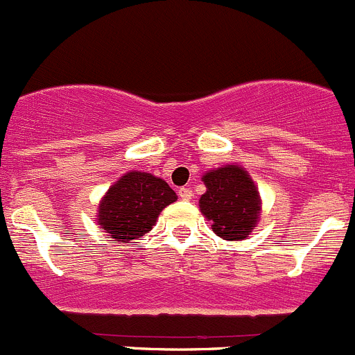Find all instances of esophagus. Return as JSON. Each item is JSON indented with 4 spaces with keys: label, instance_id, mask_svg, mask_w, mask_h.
<instances>
[{
    "label": "esophagus",
    "instance_id": "34e87169",
    "mask_svg": "<svg viewBox=\"0 0 355 355\" xmlns=\"http://www.w3.org/2000/svg\"><path fill=\"white\" fill-rule=\"evenodd\" d=\"M179 196H181L182 200H189L193 196V191L191 188H179Z\"/></svg>",
    "mask_w": 355,
    "mask_h": 355
}]
</instances>
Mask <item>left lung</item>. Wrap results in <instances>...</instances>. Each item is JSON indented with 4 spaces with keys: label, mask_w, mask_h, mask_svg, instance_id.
<instances>
[{
    "label": "left lung",
    "mask_w": 355,
    "mask_h": 355,
    "mask_svg": "<svg viewBox=\"0 0 355 355\" xmlns=\"http://www.w3.org/2000/svg\"><path fill=\"white\" fill-rule=\"evenodd\" d=\"M207 191L200 196V212L212 223V231L227 241L247 240L261 220L262 200L248 171L238 164L207 171Z\"/></svg>",
    "instance_id": "left-lung-1"
}]
</instances>
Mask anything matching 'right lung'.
<instances>
[{
    "mask_svg": "<svg viewBox=\"0 0 355 355\" xmlns=\"http://www.w3.org/2000/svg\"><path fill=\"white\" fill-rule=\"evenodd\" d=\"M176 200L178 195L164 179L129 171L101 196L96 224L115 243H129L152 231L159 214Z\"/></svg>",
    "mask_w": 355,
    "mask_h": 355,
    "instance_id": "add662e5",
    "label": "right lung"
}]
</instances>
